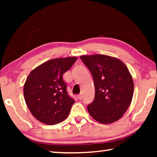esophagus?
<instances>
[{"label":"esophagus","mask_w":157,"mask_h":157,"mask_svg":"<svg viewBox=\"0 0 157 157\" xmlns=\"http://www.w3.org/2000/svg\"><path fill=\"white\" fill-rule=\"evenodd\" d=\"M78 99L79 100H82V94H79V95H78Z\"/></svg>","instance_id":"1"}]
</instances>
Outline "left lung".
Masks as SVG:
<instances>
[{
    "instance_id": "obj_1",
    "label": "left lung",
    "mask_w": 157,
    "mask_h": 157,
    "mask_svg": "<svg viewBox=\"0 0 157 157\" xmlns=\"http://www.w3.org/2000/svg\"><path fill=\"white\" fill-rule=\"evenodd\" d=\"M80 59L94 78L95 98L87 107L94 120L102 124L118 121L131 104L134 82L126 65L105 55H82Z\"/></svg>"
}]
</instances>
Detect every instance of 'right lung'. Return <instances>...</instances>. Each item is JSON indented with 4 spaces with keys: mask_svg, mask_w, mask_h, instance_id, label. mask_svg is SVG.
Listing matches in <instances>:
<instances>
[{
    "mask_svg": "<svg viewBox=\"0 0 157 157\" xmlns=\"http://www.w3.org/2000/svg\"><path fill=\"white\" fill-rule=\"evenodd\" d=\"M76 57L56 58L30 72L23 86L26 105L41 123L52 125L67 118L75 102L66 91L63 75L77 60Z\"/></svg>",
    "mask_w": 157,
    "mask_h": 157,
    "instance_id": "right-lung-1",
    "label": "right lung"
}]
</instances>
